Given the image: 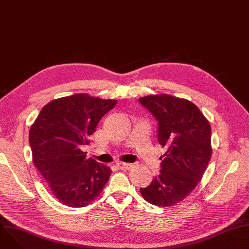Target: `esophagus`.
Here are the masks:
<instances>
[{
  "mask_svg": "<svg viewBox=\"0 0 249 249\" xmlns=\"http://www.w3.org/2000/svg\"><path fill=\"white\" fill-rule=\"evenodd\" d=\"M116 166L119 169H122V170H130L133 167V164L132 163H126V162H117Z\"/></svg>",
  "mask_w": 249,
  "mask_h": 249,
  "instance_id": "1",
  "label": "esophagus"
}]
</instances>
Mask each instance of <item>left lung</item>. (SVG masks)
Wrapping results in <instances>:
<instances>
[{"label":"left lung","instance_id":"left-lung-1","mask_svg":"<svg viewBox=\"0 0 249 249\" xmlns=\"http://www.w3.org/2000/svg\"><path fill=\"white\" fill-rule=\"evenodd\" d=\"M139 101L158 120V141L167 149L160 158V174L140 192L153 205L173 206L195 189L207 169L212 156L211 126L187 99L152 94Z\"/></svg>","mask_w":249,"mask_h":249}]
</instances>
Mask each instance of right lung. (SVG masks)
<instances>
[{"instance_id": "add662e5", "label": "right lung", "mask_w": 249, "mask_h": 249, "mask_svg": "<svg viewBox=\"0 0 249 249\" xmlns=\"http://www.w3.org/2000/svg\"><path fill=\"white\" fill-rule=\"evenodd\" d=\"M87 93L54 99L41 109L29 130L32 161L62 204L81 208L92 202L107 183L111 169L87 158L100 119L116 105Z\"/></svg>"}]
</instances>
